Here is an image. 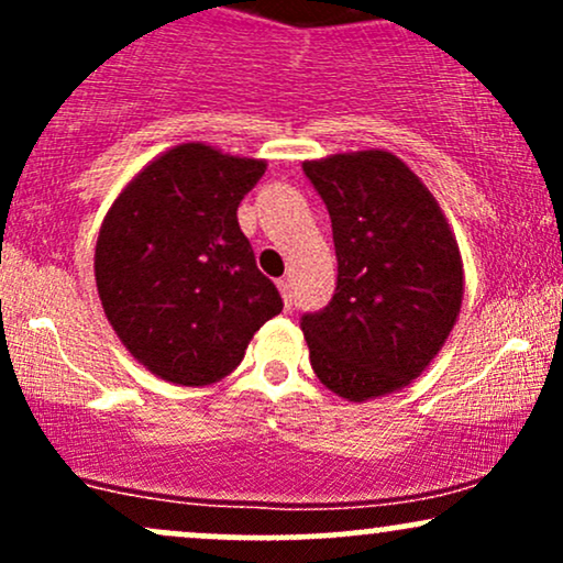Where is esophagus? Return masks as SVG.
Returning a JSON list of instances; mask_svg holds the SVG:
<instances>
[{"label": "esophagus", "instance_id": "1", "mask_svg": "<svg viewBox=\"0 0 563 563\" xmlns=\"http://www.w3.org/2000/svg\"><path fill=\"white\" fill-rule=\"evenodd\" d=\"M277 290H280L286 309H290V303H294V299H290V280H286V277H283V280H277Z\"/></svg>", "mask_w": 563, "mask_h": 563}]
</instances>
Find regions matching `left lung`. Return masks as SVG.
Returning a JSON list of instances; mask_svg holds the SVG:
<instances>
[{
	"label": "left lung",
	"instance_id": "1",
	"mask_svg": "<svg viewBox=\"0 0 563 563\" xmlns=\"http://www.w3.org/2000/svg\"><path fill=\"white\" fill-rule=\"evenodd\" d=\"M331 214L339 283L301 331L320 384L349 402L412 384L461 314L463 260L448 217L389 151L303 161Z\"/></svg>",
	"mask_w": 563,
	"mask_h": 563
}]
</instances>
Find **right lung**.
<instances>
[{
    "label": "right lung",
    "instance_id": "add662e5",
    "mask_svg": "<svg viewBox=\"0 0 563 563\" xmlns=\"http://www.w3.org/2000/svg\"><path fill=\"white\" fill-rule=\"evenodd\" d=\"M267 169L183 142L134 174L102 219L95 280L126 352L177 386H211L283 299L256 267L238 203Z\"/></svg>",
    "mask_w": 563,
    "mask_h": 563
}]
</instances>
